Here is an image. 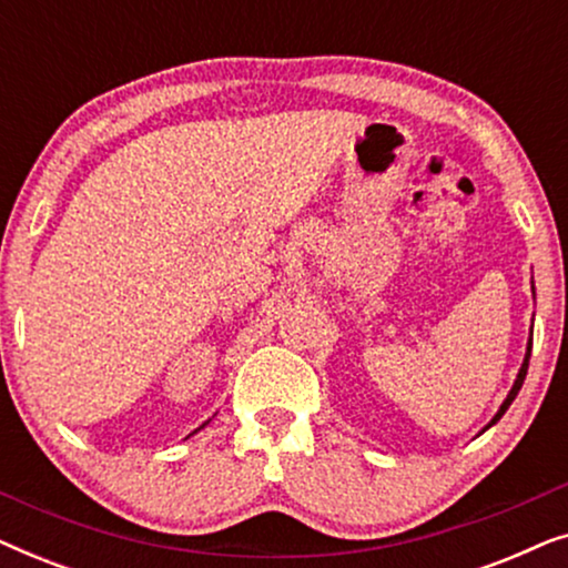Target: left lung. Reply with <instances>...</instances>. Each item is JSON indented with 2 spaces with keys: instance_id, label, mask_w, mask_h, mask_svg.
<instances>
[{
  "instance_id": "8db88e82",
  "label": "left lung",
  "mask_w": 568,
  "mask_h": 568,
  "mask_svg": "<svg viewBox=\"0 0 568 568\" xmlns=\"http://www.w3.org/2000/svg\"><path fill=\"white\" fill-rule=\"evenodd\" d=\"M532 294H535V286H532ZM530 352H532V331H530V341H527V352H525V362H523V367H519V372H517V379H515V385H511V390H509V395L507 398H504V403H501V408L496 410V416L491 418V422H488V426H494L496 422H499V418L507 414V408L511 406V400L517 398V393H519V387H523V383H525V375H527V364H530ZM486 426V429H488Z\"/></svg>"
}]
</instances>
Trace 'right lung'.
I'll return each mask as SVG.
<instances>
[{
    "mask_svg": "<svg viewBox=\"0 0 568 568\" xmlns=\"http://www.w3.org/2000/svg\"><path fill=\"white\" fill-rule=\"evenodd\" d=\"M206 424H209V422H206ZM206 424H201V426H199V429H204V426H206ZM199 429H196V432H199Z\"/></svg>",
    "mask_w": 568,
    "mask_h": 568,
    "instance_id": "obj_1",
    "label": "right lung"
}]
</instances>
